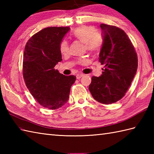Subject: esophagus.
Segmentation results:
<instances>
[{
    "instance_id": "34e87169",
    "label": "esophagus",
    "mask_w": 154,
    "mask_h": 154,
    "mask_svg": "<svg viewBox=\"0 0 154 154\" xmlns=\"http://www.w3.org/2000/svg\"><path fill=\"white\" fill-rule=\"evenodd\" d=\"M84 74H83V73H78L77 75V79H81V77H83L84 76Z\"/></svg>"
}]
</instances>
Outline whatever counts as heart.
Wrapping results in <instances>:
<instances>
[{"label":"heart","instance_id":"1","mask_svg":"<svg viewBox=\"0 0 154 154\" xmlns=\"http://www.w3.org/2000/svg\"><path fill=\"white\" fill-rule=\"evenodd\" d=\"M74 37L85 44L89 51H97L100 50L103 44L101 35L96 33L94 28L91 26H83L75 29L73 33ZM60 52L63 55L69 51V44L66 40H63L60 44Z\"/></svg>","mask_w":154,"mask_h":154}]
</instances>
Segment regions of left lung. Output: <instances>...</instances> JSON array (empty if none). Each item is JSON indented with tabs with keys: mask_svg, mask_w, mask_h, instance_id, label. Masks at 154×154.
<instances>
[{
	"mask_svg": "<svg viewBox=\"0 0 154 154\" xmlns=\"http://www.w3.org/2000/svg\"><path fill=\"white\" fill-rule=\"evenodd\" d=\"M103 42L99 60L104 65L100 77H92L89 89L99 103L109 104L125 95L138 69V57L131 41L122 29L100 24Z\"/></svg>",
	"mask_w": 154,
	"mask_h": 154,
	"instance_id": "left-lung-1",
	"label": "left lung"
}]
</instances>
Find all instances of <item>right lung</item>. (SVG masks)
Segmentation results:
<instances>
[{"label":"right lung","mask_w":154,"mask_h":154,"mask_svg":"<svg viewBox=\"0 0 154 154\" xmlns=\"http://www.w3.org/2000/svg\"><path fill=\"white\" fill-rule=\"evenodd\" d=\"M69 27H48L27 42L23 57V77L27 88L42 106L55 110L69 98L76 77L65 76L54 67L61 61L60 44Z\"/></svg>","instance_id":"obj_1"}]
</instances>
